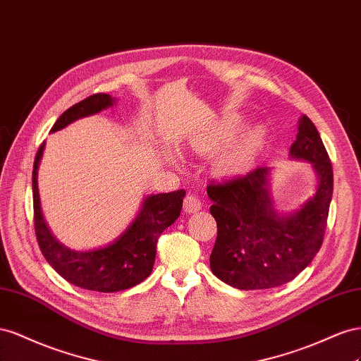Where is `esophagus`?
<instances>
[{
    "label": "esophagus",
    "mask_w": 361,
    "mask_h": 361,
    "mask_svg": "<svg viewBox=\"0 0 361 361\" xmlns=\"http://www.w3.org/2000/svg\"><path fill=\"white\" fill-rule=\"evenodd\" d=\"M183 209H184V213H188V214L197 213L202 209V201L198 195H188V197L184 198Z\"/></svg>",
    "instance_id": "34e87169"
}]
</instances>
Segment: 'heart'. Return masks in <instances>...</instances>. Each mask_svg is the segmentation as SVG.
Segmentation results:
<instances>
[{
    "label": "heart",
    "mask_w": 361,
    "mask_h": 361,
    "mask_svg": "<svg viewBox=\"0 0 361 361\" xmlns=\"http://www.w3.org/2000/svg\"><path fill=\"white\" fill-rule=\"evenodd\" d=\"M233 127H225L219 131H216L213 135L200 140L197 145H195V149L201 154H205V156H212V154H216L222 148L224 143L233 135ZM262 143V130L252 128L250 131H246L245 135H242L235 140L218 159V164H216L218 171L222 175H235L246 171L252 164Z\"/></svg>",
    "instance_id": "obj_1"
}]
</instances>
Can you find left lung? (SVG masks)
<instances>
[{
	"label": "left lung",
	"instance_id": "1",
	"mask_svg": "<svg viewBox=\"0 0 361 361\" xmlns=\"http://www.w3.org/2000/svg\"><path fill=\"white\" fill-rule=\"evenodd\" d=\"M289 156L312 163L317 188L300 209L278 213L271 195V168L210 183V213L218 224L212 272L235 289H272L292 281L321 250L333 197V166L314 123L301 116Z\"/></svg>",
	"mask_w": 361,
	"mask_h": 361
}]
</instances>
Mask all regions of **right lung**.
Listing matches in <instances>:
<instances>
[{
	"instance_id": "obj_1",
	"label": "right lung",
	"mask_w": 361,
	"mask_h": 361,
	"mask_svg": "<svg viewBox=\"0 0 361 361\" xmlns=\"http://www.w3.org/2000/svg\"><path fill=\"white\" fill-rule=\"evenodd\" d=\"M113 104L115 99L107 94L92 95L68 109L56 121L51 133L63 130L74 121L95 115ZM44 149L45 142L40 145L35 159L33 207L36 238L47 262L66 281L86 290L110 293L127 290L142 283L149 276L156 262V246L160 234L178 219L186 192L181 189L149 195L143 200L136 218L118 239L97 250H71L54 238L40 209L37 169Z\"/></svg>"
}]
</instances>
